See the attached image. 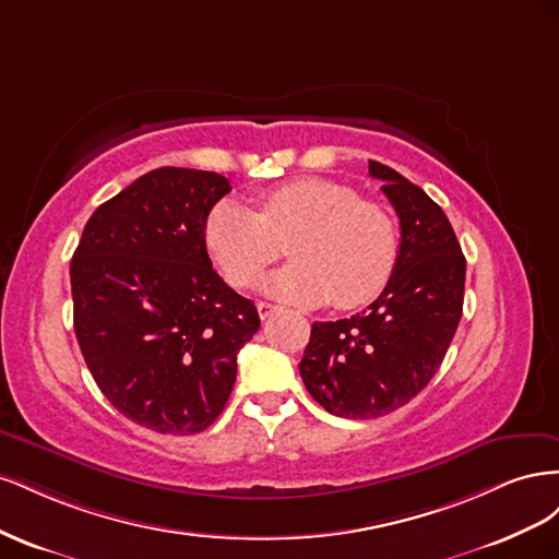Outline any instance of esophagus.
<instances>
[{
  "label": "esophagus",
  "mask_w": 559,
  "mask_h": 559,
  "mask_svg": "<svg viewBox=\"0 0 559 559\" xmlns=\"http://www.w3.org/2000/svg\"><path fill=\"white\" fill-rule=\"evenodd\" d=\"M257 310H259V317H261V319H267L270 314H273V312H275V306H273V302H265V300H259V302H257Z\"/></svg>",
  "instance_id": "esophagus-1"
}]
</instances>
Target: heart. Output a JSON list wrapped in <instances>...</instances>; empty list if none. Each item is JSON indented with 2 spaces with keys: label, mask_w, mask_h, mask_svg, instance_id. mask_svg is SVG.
<instances>
[{
  "label": "heart",
  "mask_w": 559,
  "mask_h": 559,
  "mask_svg": "<svg viewBox=\"0 0 559 559\" xmlns=\"http://www.w3.org/2000/svg\"><path fill=\"white\" fill-rule=\"evenodd\" d=\"M259 212L224 200L210 212L205 242L235 286L257 282L289 245L296 259L265 282L289 302L359 308L380 296L396 265V226L352 186L306 177L257 198Z\"/></svg>",
  "instance_id": "obj_1"
}]
</instances>
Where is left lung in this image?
Here are the masks:
<instances>
[{"instance_id": "left-lung-1", "label": "left lung", "mask_w": 559, "mask_h": 559, "mask_svg": "<svg viewBox=\"0 0 559 559\" xmlns=\"http://www.w3.org/2000/svg\"><path fill=\"white\" fill-rule=\"evenodd\" d=\"M368 173L401 224L394 273L368 310L312 324L298 364L312 399L349 419L394 413L429 384L462 319L466 280L445 212L392 167L368 160Z\"/></svg>"}]
</instances>
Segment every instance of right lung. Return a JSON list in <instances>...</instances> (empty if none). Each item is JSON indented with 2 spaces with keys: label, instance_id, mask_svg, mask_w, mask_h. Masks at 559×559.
I'll list each match as a JSON object with an SVG mask.
<instances>
[{
  "label": "right lung",
  "instance_id": "1",
  "mask_svg": "<svg viewBox=\"0 0 559 559\" xmlns=\"http://www.w3.org/2000/svg\"><path fill=\"white\" fill-rule=\"evenodd\" d=\"M226 177L158 167L103 202L70 265L74 331L114 408L158 433L205 431L259 331L253 302L216 275L205 224Z\"/></svg>",
  "mask_w": 559,
  "mask_h": 559
}]
</instances>
